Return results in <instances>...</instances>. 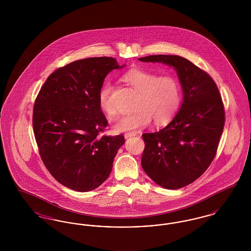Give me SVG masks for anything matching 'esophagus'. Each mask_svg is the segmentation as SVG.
<instances>
[{"instance_id":"esophagus-1","label":"esophagus","mask_w":251,"mask_h":251,"mask_svg":"<svg viewBox=\"0 0 251 251\" xmlns=\"http://www.w3.org/2000/svg\"><path fill=\"white\" fill-rule=\"evenodd\" d=\"M135 135H136V133H134V132H127V133L124 134V137H125L126 139H128V138H131V137H133V136H135Z\"/></svg>"}]
</instances>
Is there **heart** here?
I'll return each instance as SVG.
<instances>
[{"label":"heart","instance_id":"obj_1","mask_svg":"<svg viewBox=\"0 0 251 251\" xmlns=\"http://www.w3.org/2000/svg\"><path fill=\"white\" fill-rule=\"evenodd\" d=\"M126 83L139 92L136 111L120 117L114 125L116 131H132L144 128L153 119L157 124H166L174 118L181 102L179 82L172 76H158L143 69H131L123 75ZM113 85L105 83L99 91L98 100L100 109L112 117L116 108L112 102Z\"/></svg>","mask_w":251,"mask_h":251}]
</instances>
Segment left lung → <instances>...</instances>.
Segmentation results:
<instances>
[{"label": "left lung", "instance_id": "left-lung-1", "mask_svg": "<svg viewBox=\"0 0 251 251\" xmlns=\"http://www.w3.org/2000/svg\"><path fill=\"white\" fill-rule=\"evenodd\" d=\"M142 62L163 63L177 72L182 89L179 112L164 129L143 133L141 165L167 189H179L200 178L215 158L224 129L225 112L212 77L178 55H150Z\"/></svg>", "mask_w": 251, "mask_h": 251}]
</instances>
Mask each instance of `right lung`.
<instances>
[{
  "label": "right lung",
  "mask_w": 251,
  "mask_h": 251,
  "mask_svg": "<svg viewBox=\"0 0 251 251\" xmlns=\"http://www.w3.org/2000/svg\"><path fill=\"white\" fill-rule=\"evenodd\" d=\"M124 67L112 57L74 61L52 72L36 97L33 128L39 154L52 177L72 190L99 187L125 143L122 134L99 135L108 122L98 100L108 73Z\"/></svg>",
  "instance_id": "1"
}]
</instances>
